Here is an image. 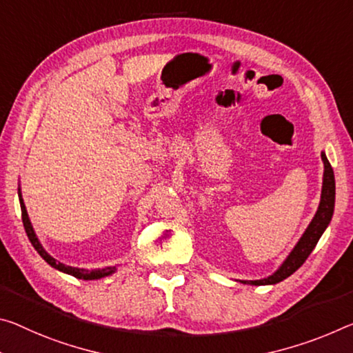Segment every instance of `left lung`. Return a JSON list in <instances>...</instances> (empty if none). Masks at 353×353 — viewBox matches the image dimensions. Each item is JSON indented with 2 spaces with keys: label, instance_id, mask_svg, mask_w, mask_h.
<instances>
[{
  "label": "left lung",
  "instance_id": "1",
  "mask_svg": "<svg viewBox=\"0 0 353 353\" xmlns=\"http://www.w3.org/2000/svg\"><path fill=\"white\" fill-rule=\"evenodd\" d=\"M323 161V177H322V192H321V203H319L316 215L307 228L305 229L303 236L295 245L294 250L290 251L289 256L283 261V264L278 267L276 272H273L270 276L262 279H242L240 283L251 284V286H267V284H276L288 276L297 272L303 265V262L311 254V251L316 248L319 239L325 232L330 221H332L334 212V194H336V187H334V172L330 165L325 152L321 154Z\"/></svg>",
  "mask_w": 353,
  "mask_h": 353
}]
</instances>
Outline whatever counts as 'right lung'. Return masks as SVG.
I'll return each mask as SVG.
<instances>
[{"mask_svg": "<svg viewBox=\"0 0 353 353\" xmlns=\"http://www.w3.org/2000/svg\"><path fill=\"white\" fill-rule=\"evenodd\" d=\"M19 201H20V207H21V220H23V226H25V231H26V234H28V239H30V242L32 243V247L36 248L37 253L41 254V257H42L43 261L47 262V264H50L53 268H56V270H59V272H63V273H67V275H72V276H75V278H78V279H86V281H89V279H100V278L110 276V275H113V273L116 272V267L92 268V270H88V268L70 267V265L63 264V262L56 261L53 256H50V254L47 253L46 248L42 247L41 240H39L37 236H36L34 228H32L30 216H28V212H26V207H25V203H23V198H21V190H20V187H19Z\"/></svg>", "mask_w": 353, "mask_h": 353, "instance_id": "add662e5", "label": "right lung"}]
</instances>
